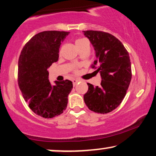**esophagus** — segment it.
<instances>
[{
  "label": "esophagus",
  "mask_w": 156,
  "mask_h": 156,
  "mask_svg": "<svg viewBox=\"0 0 156 156\" xmlns=\"http://www.w3.org/2000/svg\"><path fill=\"white\" fill-rule=\"evenodd\" d=\"M80 80H77V79H73V80H72V83H73V85L74 86H75V85L77 84V83L80 82Z\"/></svg>",
  "instance_id": "34e87169"
}]
</instances>
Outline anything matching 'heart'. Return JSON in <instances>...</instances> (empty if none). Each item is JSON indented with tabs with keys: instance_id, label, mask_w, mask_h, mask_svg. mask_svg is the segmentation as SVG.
<instances>
[{
	"instance_id": "heart-1",
	"label": "heart",
	"mask_w": 156,
	"mask_h": 156,
	"mask_svg": "<svg viewBox=\"0 0 156 156\" xmlns=\"http://www.w3.org/2000/svg\"><path fill=\"white\" fill-rule=\"evenodd\" d=\"M87 43H89V42H88V40L86 39V38L79 37L75 40V44H76V45L78 48H80L81 46L83 45V44H87ZM75 71H76V70H75Z\"/></svg>"
}]
</instances>
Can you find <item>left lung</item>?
<instances>
[{
	"mask_svg": "<svg viewBox=\"0 0 156 156\" xmlns=\"http://www.w3.org/2000/svg\"><path fill=\"white\" fill-rule=\"evenodd\" d=\"M94 48L97 59L91 65L100 72L101 85L89 89L84 95L89 109L107 114L120 105L126 94L131 80V65L129 52L120 40L112 34L102 31H83Z\"/></svg>",
	"mask_w": 156,
	"mask_h": 156,
	"instance_id": "1",
	"label": "left lung"
}]
</instances>
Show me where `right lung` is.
Instances as JSON below:
<instances>
[{
    "instance_id": "right-lung-1",
    "label": "right lung",
    "mask_w": 156,
    "mask_h": 156,
    "mask_svg": "<svg viewBox=\"0 0 156 156\" xmlns=\"http://www.w3.org/2000/svg\"><path fill=\"white\" fill-rule=\"evenodd\" d=\"M69 32L44 31L36 34L23 47L18 60V81L24 99L35 114L51 119L62 114L73 88L70 80H48V69L59 58V49Z\"/></svg>"
}]
</instances>
